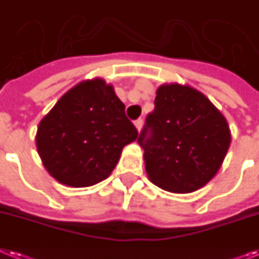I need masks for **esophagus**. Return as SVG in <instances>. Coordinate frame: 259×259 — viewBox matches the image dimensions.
I'll return each instance as SVG.
<instances>
[{"mask_svg": "<svg viewBox=\"0 0 259 259\" xmlns=\"http://www.w3.org/2000/svg\"><path fill=\"white\" fill-rule=\"evenodd\" d=\"M142 123H144V122H142V119H137L136 122H134V126H136L138 132H140V130L142 129Z\"/></svg>", "mask_w": 259, "mask_h": 259, "instance_id": "obj_1", "label": "esophagus"}]
</instances>
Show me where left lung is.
Instances as JSON below:
<instances>
[{
	"label": "left lung",
	"instance_id": "1",
	"mask_svg": "<svg viewBox=\"0 0 259 259\" xmlns=\"http://www.w3.org/2000/svg\"><path fill=\"white\" fill-rule=\"evenodd\" d=\"M154 111L138 144L149 180L170 193H191L217 174L232 136L228 121L205 94L180 83L157 89Z\"/></svg>",
	"mask_w": 259,
	"mask_h": 259
}]
</instances>
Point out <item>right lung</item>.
<instances>
[{
  "instance_id": "1",
  "label": "right lung",
  "mask_w": 259,
  "mask_h": 259,
  "mask_svg": "<svg viewBox=\"0 0 259 259\" xmlns=\"http://www.w3.org/2000/svg\"><path fill=\"white\" fill-rule=\"evenodd\" d=\"M137 137L114 88L94 78L57 101L39 122L35 145L52 177L70 188H88L110 176L122 149Z\"/></svg>"
}]
</instances>
